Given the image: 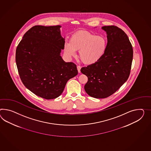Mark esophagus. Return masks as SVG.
Segmentation results:
<instances>
[{"mask_svg":"<svg viewBox=\"0 0 151 151\" xmlns=\"http://www.w3.org/2000/svg\"><path fill=\"white\" fill-rule=\"evenodd\" d=\"M78 72V73H80L81 72V67L79 66H78L77 67Z\"/></svg>","mask_w":151,"mask_h":151,"instance_id":"obj_1","label":"esophagus"}]
</instances>
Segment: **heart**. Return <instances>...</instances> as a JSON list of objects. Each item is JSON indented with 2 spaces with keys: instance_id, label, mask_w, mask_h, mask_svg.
Segmentation results:
<instances>
[{
  "instance_id": "b5f03b06",
  "label": "heart",
  "mask_w": 151,
  "mask_h": 151,
  "mask_svg": "<svg viewBox=\"0 0 151 151\" xmlns=\"http://www.w3.org/2000/svg\"><path fill=\"white\" fill-rule=\"evenodd\" d=\"M107 42L104 36L96 35L86 31H78L72 35L70 42L64 45L65 53L68 57L76 55L86 65H93L102 58L107 49Z\"/></svg>"
}]
</instances>
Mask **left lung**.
Masks as SVG:
<instances>
[{
  "label": "left lung",
  "instance_id": "1",
  "mask_svg": "<svg viewBox=\"0 0 151 151\" xmlns=\"http://www.w3.org/2000/svg\"><path fill=\"white\" fill-rule=\"evenodd\" d=\"M102 29L107 38L105 54L98 62L81 70L88 78L86 93L96 99L111 96L128 80L133 58L132 44L124 31L114 26Z\"/></svg>",
  "mask_w": 151,
  "mask_h": 151
}]
</instances>
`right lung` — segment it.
Wrapping results in <instances>:
<instances>
[{"mask_svg":"<svg viewBox=\"0 0 151 151\" xmlns=\"http://www.w3.org/2000/svg\"><path fill=\"white\" fill-rule=\"evenodd\" d=\"M61 27H32L16 50V63L23 84L47 100L60 96L68 81L78 74L77 66L64 61L61 56L65 43Z\"/></svg>","mask_w":151,"mask_h":151,"instance_id":"obj_1","label":"right lung"}]
</instances>
